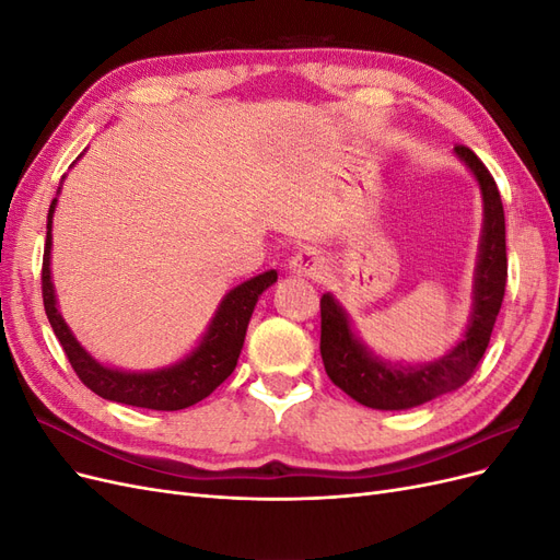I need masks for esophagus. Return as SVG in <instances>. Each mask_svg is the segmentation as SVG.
Masks as SVG:
<instances>
[{"instance_id":"obj_1","label":"esophagus","mask_w":560,"mask_h":560,"mask_svg":"<svg viewBox=\"0 0 560 560\" xmlns=\"http://www.w3.org/2000/svg\"><path fill=\"white\" fill-rule=\"evenodd\" d=\"M287 270L299 278H311L317 280L327 273V259L317 247H303L287 264Z\"/></svg>"}]
</instances>
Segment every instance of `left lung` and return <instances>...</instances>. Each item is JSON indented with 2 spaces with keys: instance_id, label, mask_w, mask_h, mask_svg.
Masks as SVG:
<instances>
[{
  "instance_id": "1",
  "label": "left lung",
  "mask_w": 560,
  "mask_h": 560,
  "mask_svg": "<svg viewBox=\"0 0 560 560\" xmlns=\"http://www.w3.org/2000/svg\"><path fill=\"white\" fill-rule=\"evenodd\" d=\"M455 156L479 184L483 200V226L471 282V311L467 329L446 354L434 362H389L354 334L348 311L327 292L319 299L322 336L319 352L327 376L354 401L378 411H404L453 393L469 381L479 366L493 334L506 284L504 210L495 179L471 149L455 147Z\"/></svg>"
}]
</instances>
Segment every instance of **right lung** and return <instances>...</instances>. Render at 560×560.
<instances>
[{
    "label": "right lung",
    "mask_w": 560,
    "mask_h": 560,
    "mask_svg": "<svg viewBox=\"0 0 560 560\" xmlns=\"http://www.w3.org/2000/svg\"><path fill=\"white\" fill-rule=\"evenodd\" d=\"M62 182L65 177L60 179L58 194L54 202H50L46 219L42 294L50 327H54L67 360H70L72 369L77 371V376L83 385L91 387L93 393L103 399L140 406V409L179 411L186 409V406L198 404L200 399H206L212 389H217L233 374L245 343V334L254 306H257L259 296L268 287L278 282V273L276 270H266V273L233 287L217 306L206 334L200 336L198 346L186 352L175 364L151 371H126L107 366L95 360L93 354L77 341L70 325H67L58 311L56 287L54 278H50V245H54V233L50 231H54V214Z\"/></svg>",
    "instance_id": "add662e5"
}]
</instances>
